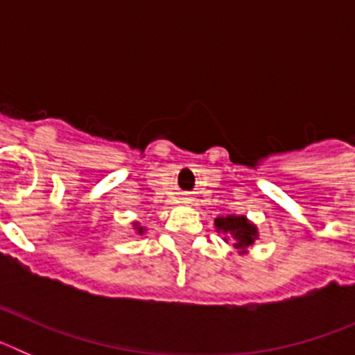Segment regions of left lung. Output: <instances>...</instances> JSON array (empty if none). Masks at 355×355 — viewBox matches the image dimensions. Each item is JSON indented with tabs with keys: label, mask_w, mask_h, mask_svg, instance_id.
<instances>
[{
	"label": "left lung",
	"mask_w": 355,
	"mask_h": 355,
	"mask_svg": "<svg viewBox=\"0 0 355 355\" xmlns=\"http://www.w3.org/2000/svg\"><path fill=\"white\" fill-rule=\"evenodd\" d=\"M215 225L218 231L227 233L229 236L233 238V247L240 249L241 252H245V249H249L254 243V240L258 238V229H256V225L250 224L243 215L220 216V218L215 220Z\"/></svg>",
	"instance_id": "1"
}]
</instances>
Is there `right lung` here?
<instances>
[{
    "label": "right lung",
    "instance_id": "right-lung-1",
    "mask_svg": "<svg viewBox=\"0 0 355 355\" xmlns=\"http://www.w3.org/2000/svg\"><path fill=\"white\" fill-rule=\"evenodd\" d=\"M139 233H140V234H142V233H144V229H142V227H139Z\"/></svg>",
    "mask_w": 355,
    "mask_h": 355
}]
</instances>
